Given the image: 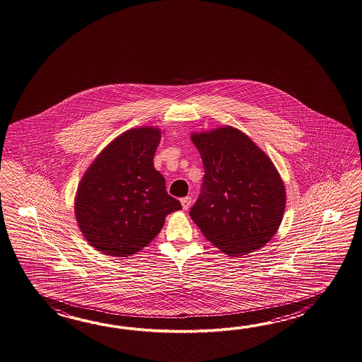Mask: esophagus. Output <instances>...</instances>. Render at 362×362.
I'll return each instance as SVG.
<instances>
[{"instance_id": "34e87169", "label": "esophagus", "mask_w": 362, "mask_h": 362, "mask_svg": "<svg viewBox=\"0 0 362 362\" xmlns=\"http://www.w3.org/2000/svg\"><path fill=\"white\" fill-rule=\"evenodd\" d=\"M181 204H182V208L184 209H187V208L190 207V204H192V197H185L181 199Z\"/></svg>"}]
</instances>
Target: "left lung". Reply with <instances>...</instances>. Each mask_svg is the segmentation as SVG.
Returning <instances> with one entry per match:
<instances>
[{
  "label": "left lung",
  "mask_w": 362,
  "mask_h": 362,
  "mask_svg": "<svg viewBox=\"0 0 362 362\" xmlns=\"http://www.w3.org/2000/svg\"><path fill=\"white\" fill-rule=\"evenodd\" d=\"M204 167L190 217L203 235L229 256L265 246L286 206L284 181L268 155L231 127L192 136Z\"/></svg>",
  "instance_id": "obj_1"
}]
</instances>
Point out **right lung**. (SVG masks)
Wrapping results in <instances>:
<instances>
[{"label":"right lung","mask_w":362,"mask_h":362,"mask_svg":"<svg viewBox=\"0 0 362 362\" xmlns=\"http://www.w3.org/2000/svg\"><path fill=\"white\" fill-rule=\"evenodd\" d=\"M162 133L142 127L114 139L85 172L75 215L85 239L102 254L125 257L146 247L181 203L154 168Z\"/></svg>","instance_id":"right-lung-1"}]
</instances>
